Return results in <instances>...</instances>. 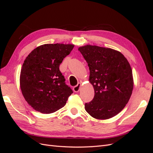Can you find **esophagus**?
I'll return each mask as SVG.
<instances>
[{"label":"esophagus","mask_w":153,"mask_h":153,"mask_svg":"<svg viewBox=\"0 0 153 153\" xmlns=\"http://www.w3.org/2000/svg\"><path fill=\"white\" fill-rule=\"evenodd\" d=\"M80 87H81V84H80V83H78V84L76 85H75V87H73V91H75V92H77L80 91Z\"/></svg>","instance_id":"obj_1"}]
</instances>
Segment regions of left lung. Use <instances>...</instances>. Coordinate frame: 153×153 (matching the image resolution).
Masks as SVG:
<instances>
[{"instance_id": "obj_1", "label": "left lung", "mask_w": 153, "mask_h": 153, "mask_svg": "<svg viewBox=\"0 0 153 153\" xmlns=\"http://www.w3.org/2000/svg\"><path fill=\"white\" fill-rule=\"evenodd\" d=\"M88 64L89 82L94 98L85 104L87 112L97 119H108L118 114L130 98L133 89L132 69L119 51L87 45L78 48Z\"/></svg>"}]
</instances>
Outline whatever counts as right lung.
<instances>
[{
    "label": "right lung",
    "mask_w": 153,
    "mask_h": 153,
    "mask_svg": "<svg viewBox=\"0 0 153 153\" xmlns=\"http://www.w3.org/2000/svg\"><path fill=\"white\" fill-rule=\"evenodd\" d=\"M74 46L45 44L34 49L25 59L20 72V89L35 110L43 114L56 112L66 105L73 93L64 82L59 66Z\"/></svg>",
    "instance_id": "add662e5"
}]
</instances>
